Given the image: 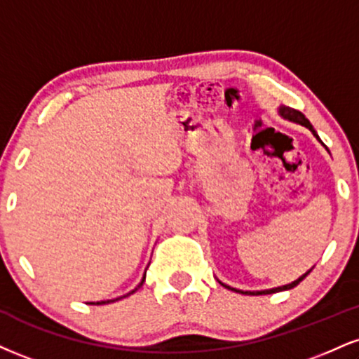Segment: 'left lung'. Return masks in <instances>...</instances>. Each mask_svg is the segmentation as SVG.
Returning a JSON list of instances; mask_svg holds the SVG:
<instances>
[{"label":"left lung","instance_id":"8db88e82","mask_svg":"<svg viewBox=\"0 0 359 359\" xmlns=\"http://www.w3.org/2000/svg\"><path fill=\"white\" fill-rule=\"evenodd\" d=\"M278 114H279V116H283L284 120H289V122H292V123H299V125H303V127H306V128H309L311 132H313V135L318 138L319 142H321V138H319V135H318V132L314 130L313 128V125H311V122L308 118H306V116L301 114L299 110H294V109H291V107H286V105H279V109H278ZM323 144V142H321ZM325 145V144H323ZM326 147V145H325ZM327 150V149H326ZM311 271H313V267H311V269L308 271V273H304L303 276H301V278H297L296 280H292L291 284H284V286H279V287H273V289H262V291H243V289H237V287H232V286H229V284H224L222 280H219V283L222 284L224 287H227V289H231V291H234V292H239V294H250V296H259V294H273V292H279V291H287V289H292V287H296L297 284L301 283V280H303L306 276H308Z\"/></svg>","mask_w":359,"mask_h":359}]
</instances>
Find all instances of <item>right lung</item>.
<instances>
[{"instance_id": "obj_1", "label": "right lung", "mask_w": 359, "mask_h": 359, "mask_svg": "<svg viewBox=\"0 0 359 359\" xmlns=\"http://www.w3.org/2000/svg\"><path fill=\"white\" fill-rule=\"evenodd\" d=\"M145 274H147V269H145V273H144V276H142V280L140 283H138V286L135 287V289H132L130 292H127V294H123V296H120V297H115V299H107V301H97V303H88V304H109V303H115V301H120V299H123V297H127V296H130V294H133V292L137 291L138 287L142 286V284L145 283Z\"/></svg>"}]
</instances>
